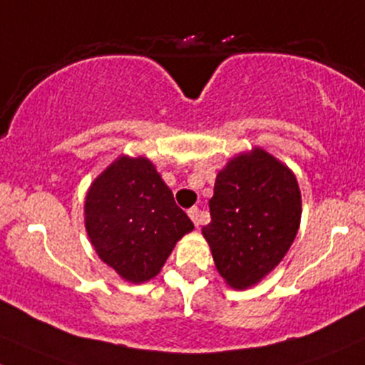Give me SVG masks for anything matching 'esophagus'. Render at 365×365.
<instances>
[{
	"instance_id": "obj_1",
	"label": "esophagus",
	"mask_w": 365,
	"mask_h": 365,
	"mask_svg": "<svg viewBox=\"0 0 365 365\" xmlns=\"http://www.w3.org/2000/svg\"><path fill=\"white\" fill-rule=\"evenodd\" d=\"M189 216H190L192 222H194L195 227L202 225V213H201V210H199V207H190Z\"/></svg>"
}]
</instances>
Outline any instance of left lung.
<instances>
[{
  "instance_id": "1",
  "label": "left lung",
  "mask_w": 365,
  "mask_h": 365,
  "mask_svg": "<svg viewBox=\"0 0 365 365\" xmlns=\"http://www.w3.org/2000/svg\"><path fill=\"white\" fill-rule=\"evenodd\" d=\"M210 215L202 235L215 265L228 286L246 289L279 265L298 234V182L265 150L241 154L216 176Z\"/></svg>"
}]
</instances>
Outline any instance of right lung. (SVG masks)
<instances>
[{
    "label": "right lung",
    "mask_w": 365,
    "mask_h": 365,
    "mask_svg": "<svg viewBox=\"0 0 365 365\" xmlns=\"http://www.w3.org/2000/svg\"><path fill=\"white\" fill-rule=\"evenodd\" d=\"M86 230L95 251L130 282L159 274L176 241L194 228L145 158H121L90 187Z\"/></svg>",
    "instance_id": "right-lung-1"
}]
</instances>
